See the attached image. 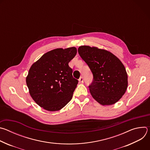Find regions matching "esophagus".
I'll list each match as a JSON object with an SVG mask.
<instances>
[{
	"mask_svg": "<svg viewBox=\"0 0 150 150\" xmlns=\"http://www.w3.org/2000/svg\"><path fill=\"white\" fill-rule=\"evenodd\" d=\"M79 82H81V83H83V77L81 76V77L79 79Z\"/></svg>",
	"mask_w": 150,
	"mask_h": 150,
	"instance_id": "34e87169",
	"label": "esophagus"
}]
</instances>
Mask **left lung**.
Listing matches in <instances>:
<instances>
[{
	"mask_svg": "<svg viewBox=\"0 0 150 150\" xmlns=\"http://www.w3.org/2000/svg\"><path fill=\"white\" fill-rule=\"evenodd\" d=\"M78 51L93 74L89 86L92 97L103 105L115 104L127 87V75L123 64L111 52L96 47L81 46Z\"/></svg>",
	"mask_w": 150,
	"mask_h": 150,
	"instance_id": "8db88e82",
	"label": "left lung"
}]
</instances>
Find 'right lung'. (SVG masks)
I'll use <instances>...</instances> for the list:
<instances>
[{
    "label": "right lung",
    "instance_id": "obj_1",
    "mask_svg": "<svg viewBox=\"0 0 150 150\" xmlns=\"http://www.w3.org/2000/svg\"><path fill=\"white\" fill-rule=\"evenodd\" d=\"M76 53L75 47L56 49L31 65L26 83L31 97L41 108L58 111L72 99L78 81L72 76L68 63Z\"/></svg>",
    "mask_w": 150,
    "mask_h": 150
}]
</instances>
